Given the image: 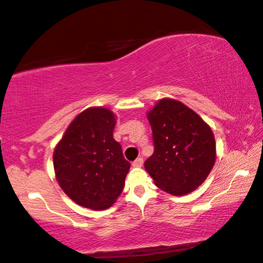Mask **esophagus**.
<instances>
[{"label":"esophagus","instance_id":"1","mask_svg":"<svg viewBox=\"0 0 263 263\" xmlns=\"http://www.w3.org/2000/svg\"><path fill=\"white\" fill-rule=\"evenodd\" d=\"M142 165H143V158L142 157H138L136 161L132 162V167H135V168H140Z\"/></svg>","mask_w":263,"mask_h":263}]
</instances>
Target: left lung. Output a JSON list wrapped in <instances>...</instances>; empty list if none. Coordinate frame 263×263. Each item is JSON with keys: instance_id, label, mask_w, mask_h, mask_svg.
Listing matches in <instances>:
<instances>
[{"instance_id": "1", "label": "left lung", "mask_w": 263, "mask_h": 263, "mask_svg": "<svg viewBox=\"0 0 263 263\" xmlns=\"http://www.w3.org/2000/svg\"><path fill=\"white\" fill-rule=\"evenodd\" d=\"M155 151L144 163L155 184L172 195L193 192L216 162L213 132L193 109L174 99H161L146 113Z\"/></svg>"}]
</instances>
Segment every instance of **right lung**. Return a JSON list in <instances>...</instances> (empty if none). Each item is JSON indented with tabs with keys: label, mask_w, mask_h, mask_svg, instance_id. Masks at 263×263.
Returning <instances> with one entry per match:
<instances>
[{
	"label": "right lung",
	"mask_w": 263,
	"mask_h": 263,
	"mask_svg": "<svg viewBox=\"0 0 263 263\" xmlns=\"http://www.w3.org/2000/svg\"><path fill=\"white\" fill-rule=\"evenodd\" d=\"M116 114L105 107L81 112L53 151V168L63 192L77 205L106 210L121 194L130 162L113 138Z\"/></svg>",
	"instance_id": "obj_1"
}]
</instances>
